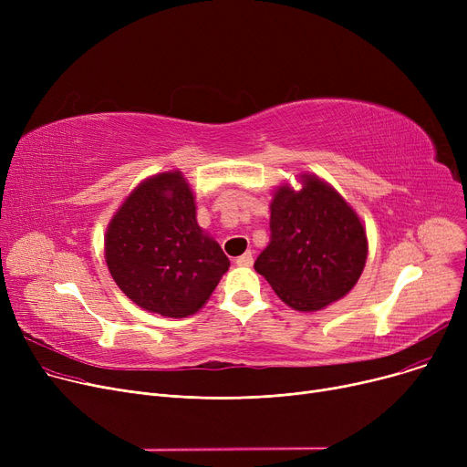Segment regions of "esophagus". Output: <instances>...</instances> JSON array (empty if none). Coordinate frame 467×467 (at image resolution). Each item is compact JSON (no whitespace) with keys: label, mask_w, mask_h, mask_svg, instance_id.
<instances>
[{"label":"esophagus","mask_w":467,"mask_h":467,"mask_svg":"<svg viewBox=\"0 0 467 467\" xmlns=\"http://www.w3.org/2000/svg\"><path fill=\"white\" fill-rule=\"evenodd\" d=\"M236 265L238 266H252L254 265V254L252 252L242 254L240 257H236Z\"/></svg>","instance_id":"esophagus-1"}]
</instances>
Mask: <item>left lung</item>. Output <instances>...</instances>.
I'll use <instances>...</instances> for the list:
<instances>
[{"label":"left lung","instance_id":"8db88e82","mask_svg":"<svg viewBox=\"0 0 467 467\" xmlns=\"http://www.w3.org/2000/svg\"><path fill=\"white\" fill-rule=\"evenodd\" d=\"M367 234L356 212L327 183L305 176L303 191L282 187L271 204V242L255 271L301 312L320 310L356 285Z\"/></svg>","mask_w":467,"mask_h":467}]
</instances>
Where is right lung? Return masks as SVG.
<instances>
[{
	"label": "right lung",
	"instance_id": "obj_1",
	"mask_svg": "<svg viewBox=\"0 0 467 467\" xmlns=\"http://www.w3.org/2000/svg\"><path fill=\"white\" fill-rule=\"evenodd\" d=\"M106 263L129 299L168 317L199 310L231 265L196 223L194 196L180 171L134 189L109 223Z\"/></svg>",
	"mask_w": 467,
	"mask_h": 467
}]
</instances>
